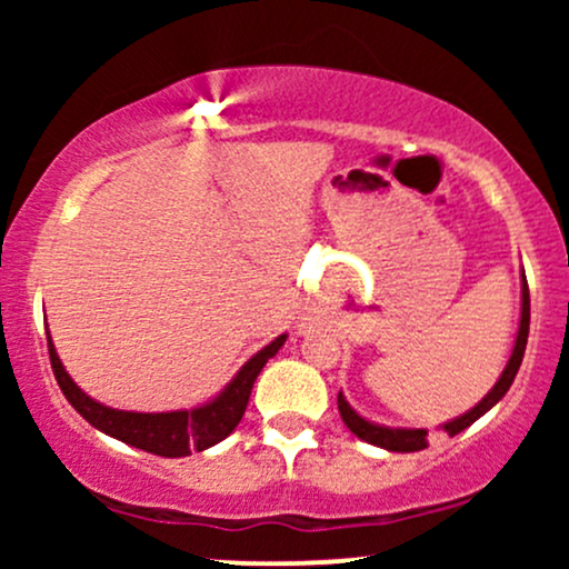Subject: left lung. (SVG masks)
Wrapping results in <instances>:
<instances>
[{"label":"left lung","mask_w":569,"mask_h":569,"mask_svg":"<svg viewBox=\"0 0 569 569\" xmlns=\"http://www.w3.org/2000/svg\"><path fill=\"white\" fill-rule=\"evenodd\" d=\"M527 335H530V289H527V280H521V321H519V335H516L513 352H511V358H508V367L500 375V380L495 382V388L485 396V401H479L471 411H466L462 417H457V420L443 426V430H447L449 436H457L460 430H466L471 422L479 420L485 411L492 409L495 403H498L500 398L508 393L516 371H519V367H521V358H525ZM337 407H339V415H342L345 426H348L361 441H369V443H375V447L390 449V452H420V449L428 447V430H422V428H417V430L415 428H396L393 430V428L375 426V422L358 417L356 411L348 407V401H345L342 393L337 396Z\"/></svg>","instance_id":"obj_1"}]
</instances>
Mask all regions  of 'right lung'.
<instances>
[{
	"instance_id": "add662e5",
	"label": "right lung",
	"mask_w": 569,
	"mask_h": 569,
	"mask_svg": "<svg viewBox=\"0 0 569 569\" xmlns=\"http://www.w3.org/2000/svg\"><path fill=\"white\" fill-rule=\"evenodd\" d=\"M283 342L286 335L272 339L264 350H259L257 356L238 371V377L227 385L224 393L213 398L206 407L189 411H162V415H141V411H120L103 407V403L84 396L82 390L71 382L67 369L58 361V352L53 348L50 335L48 352L50 367H53V375L58 385H61L63 396H67V401L80 411L90 426L114 436V439L130 443V447L143 449V452H152L160 457H187L224 441L227 436L238 428V422L243 420L246 415L248 398H251V388L253 382H257L259 371L264 369V363L276 356Z\"/></svg>"
}]
</instances>
